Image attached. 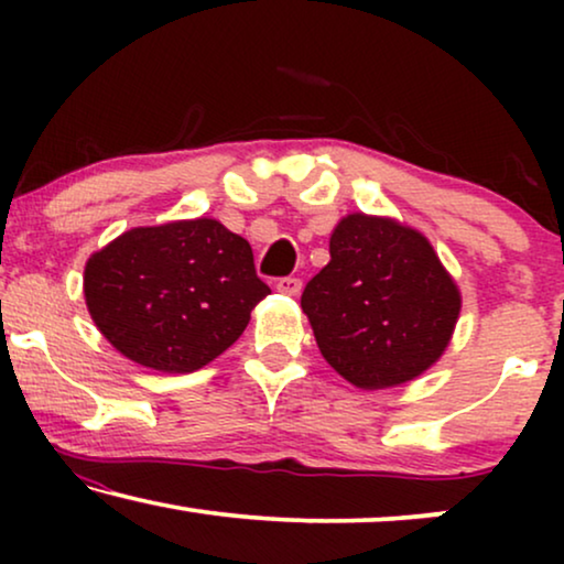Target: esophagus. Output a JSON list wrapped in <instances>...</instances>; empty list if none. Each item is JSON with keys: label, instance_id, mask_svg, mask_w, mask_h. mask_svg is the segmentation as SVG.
Listing matches in <instances>:
<instances>
[{"label": "esophagus", "instance_id": "34e87169", "mask_svg": "<svg viewBox=\"0 0 564 564\" xmlns=\"http://www.w3.org/2000/svg\"><path fill=\"white\" fill-rule=\"evenodd\" d=\"M274 288H276V292H282V295L297 297L300 290H303V282H300L297 276H282V280L274 284Z\"/></svg>", "mask_w": 564, "mask_h": 564}]
</instances>
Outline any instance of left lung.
I'll use <instances>...</instances> for the list:
<instances>
[{
	"label": "left lung",
	"instance_id": "left-lung-1",
	"mask_svg": "<svg viewBox=\"0 0 564 564\" xmlns=\"http://www.w3.org/2000/svg\"><path fill=\"white\" fill-rule=\"evenodd\" d=\"M307 282L303 313L323 359L359 390H388L442 359L462 311L459 284L419 228L349 213Z\"/></svg>",
	"mask_w": 564,
	"mask_h": 564
}]
</instances>
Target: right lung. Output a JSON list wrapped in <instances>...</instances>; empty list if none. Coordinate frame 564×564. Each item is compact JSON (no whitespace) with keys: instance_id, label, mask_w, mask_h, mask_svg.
Instances as JSON below:
<instances>
[{"instance_id":"right-lung-1","label":"right lung","mask_w":564,"mask_h":564,"mask_svg":"<svg viewBox=\"0 0 564 564\" xmlns=\"http://www.w3.org/2000/svg\"><path fill=\"white\" fill-rule=\"evenodd\" d=\"M269 295L246 238L215 218L138 226L91 253L87 311L135 365L187 375L238 341Z\"/></svg>"}]
</instances>
